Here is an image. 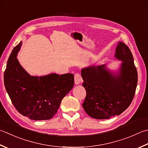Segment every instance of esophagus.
Segmentation results:
<instances>
[{
    "mask_svg": "<svg viewBox=\"0 0 148 148\" xmlns=\"http://www.w3.org/2000/svg\"><path fill=\"white\" fill-rule=\"evenodd\" d=\"M83 82V79L82 76L79 74H76L74 76V83L76 85H79Z\"/></svg>",
    "mask_w": 148,
    "mask_h": 148,
    "instance_id": "obj_1",
    "label": "esophagus"
}]
</instances>
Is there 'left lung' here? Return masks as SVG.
<instances>
[{
    "label": "left lung",
    "instance_id": "1",
    "mask_svg": "<svg viewBox=\"0 0 148 148\" xmlns=\"http://www.w3.org/2000/svg\"><path fill=\"white\" fill-rule=\"evenodd\" d=\"M114 57L122 62L117 71L104 64L90 65L81 72L86 92L83 108L96 119H107L123 113L131 104L137 88V71L128 46L118 42Z\"/></svg>",
    "mask_w": 148,
    "mask_h": 148
}]
</instances>
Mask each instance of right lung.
<instances>
[{
	"mask_svg": "<svg viewBox=\"0 0 148 148\" xmlns=\"http://www.w3.org/2000/svg\"><path fill=\"white\" fill-rule=\"evenodd\" d=\"M20 42L11 53L4 74V85L20 114L32 120H48L56 114L61 101L74 85V74L31 76L20 64Z\"/></svg>",
	"mask_w": 148,
	"mask_h": 148,
	"instance_id": "obj_1",
	"label": "right lung"
}]
</instances>
